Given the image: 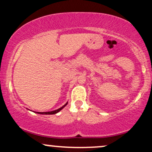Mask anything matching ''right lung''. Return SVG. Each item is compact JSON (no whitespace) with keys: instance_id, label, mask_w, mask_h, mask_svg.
Segmentation results:
<instances>
[{"instance_id":"obj_1","label":"right lung","mask_w":152,"mask_h":152,"mask_svg":"<svg viewBox=\"0 0 152 152\" xmlns=\"http://www.w3.org/2000/svg\"><path fill=\"white\" fill-rule=\"evenodd\" d=\"M67 104L68 103H66V104H65V105H64L62 106V107H61V108H59L58 109H56V110H55V111H48V112H36V113H38V114H56V113H58V111H60L63 108H64L65 107V106L67 105Z\"/></svg>"}]
</instances>
